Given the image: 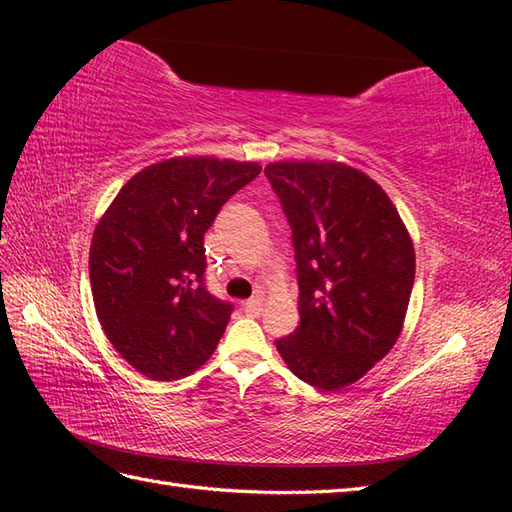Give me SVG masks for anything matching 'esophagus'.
Returning a JSON list of instances; mask_svg holds the SVG:
<instances>
[{
  "label": "esophagus",
  "mask_w": 512,
  "mask_h": 512,
  "mask_svg": "<svg viewBox=\"0 0 512 512\" xmlns=\"http://www.w3.org/2000/svg\"><path fill=\"white\" fill-rule=\"evenodd\" d=\"M262 306H264V299L262 297H253V299H248V301H244V310L248 312V314H259L262 312Z\"/></svg>",
  "instance_id": "obj_1"
}]
</instances>
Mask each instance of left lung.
<instances>
[{
  "label": "left lung",
  "instance_id": "1",
  "mask_svg": "<svg viewBox=\"0 0 512 512\" xmlns=\"http://www.w3.org/2000/svg\"><path fill=\"white\" fill-rule=\"evenodd\" d=\"M264 171L292 226L299 281V328L277 352L303 383L339 391L398 341L416 275L411 235L383 187L345 162Z\"/></svg>",
  "mask_w": 512,
  "mask_h": 512
}]
</instances>
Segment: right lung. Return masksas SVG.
<instances>
[{
  "instance_id": "1",
  "label": "right lung",
  "mask_w": 512,
  "mask_h": 512,
  "mask_svg": "<svg viewBox=\"0 0 512 512\" xmlns=\"http://www.w3.org/2000/svg\"><path fill=\"white\" fill-rule=\"evenodd\" d=\"M259 162L176 156L129 178L90 244L96 317L114 350L151 380L193 374L215 352L231 303L204 288V233Z\"/></svg>"
}]
</instances>
